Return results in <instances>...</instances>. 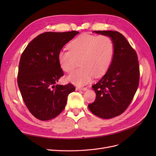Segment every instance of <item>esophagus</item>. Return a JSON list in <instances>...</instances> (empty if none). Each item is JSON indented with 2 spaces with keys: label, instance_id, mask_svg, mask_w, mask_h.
Instances as JSON below:
<instances>
[{
  "label": "esophagus",
  "instance_id": "obj_1",
  "mask_svg": "<svg viewBox=\"0 0 156 156\" xmlns=\"http://www.w3.org/2000/svg\"><path fill=\"white\" fill-rule=\"evenodd\" d=\"M76 90H87V87H76Z\"/></svg>",
  "mask_w": 156,
  "mask_h": 156
}]
</instances>
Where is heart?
<instances>
[{"mask_svg":"<svg viewBox=\"0 0 156 156\" xmlns=\"http://www.w3.org/2000/svg\"><path fill=\"white\" fill-rule=\"evenodd\" d=\"M69 51H60L58 55L60 66L71 73L79 64L81 68L67 77L68 81L78 85L85 84L92 77H100L110 68L114 57L112 40L105 35L83 34L68 44Z\"/></svg>","mask_w":156,"mask_h":156,"instance_id":"b5f03b06","label":"heart"}]
</instances>
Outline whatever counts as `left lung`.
I'll return each mask as SVG.
<instances>
[{
    "mask_svg": "<svg viewBox=\"0 0 156 156\" xmlns=\"http://www.w3.org/2000/svg\"><path fill=\"white\" fill-rule=\"evenodd\" d=\"M94 32L111 37L115 53L107 73L92 86L96 97L88 107L98 117L112 119L126 110L138 88L140 77L138 56L121 33L111 30Z\"/></svg>",
    "mask_w": 156,
    "mask_h": 156,
    "instance_id": "8db88e82",
    "label": "left lung"
}]
</instances>
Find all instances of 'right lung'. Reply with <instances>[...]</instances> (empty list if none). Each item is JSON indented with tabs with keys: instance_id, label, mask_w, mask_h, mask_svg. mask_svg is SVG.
<instances>
[{
	"instance_id": "right-lung-1",
	"label": "right lung",
	"mask_w": 156,
	"mask_h": 156,
	"mask_svg": "<svg viewBox=\"0 0 156 156\" xmlns=\"http://www.w3.org/2000/svg\"><path fill=\"white\" fill-rule=\"evenodd\" d=\"M79 33L44 32L33 39L23 52L17 84L25 105L37 119L45 121L57 116L64 109L69 94L75 90L71 83L56 84L64 75L58 55Z\"/></svg>"
}]
</instances>
